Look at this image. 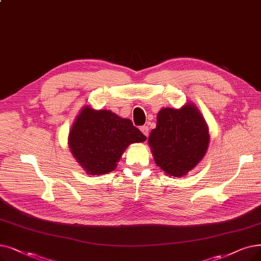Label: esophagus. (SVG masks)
<instances>
[{
  "label": "esophagus",
  "instance_id": "esophagus-1",
  "mask_svg": "<svg viewBox=\"0 0 261 261\" xmlns=\"http://www.w3.org/2000/svg\"><path fill=\"white\" fill-rule=\"evenodd\" d=\"M141 131L143 132L144 135H146V137H148L149 135V127L148 126H142Z\"/></svg>",
  "mask_w": 261,
  "mask_h": 261
}]
</instances>
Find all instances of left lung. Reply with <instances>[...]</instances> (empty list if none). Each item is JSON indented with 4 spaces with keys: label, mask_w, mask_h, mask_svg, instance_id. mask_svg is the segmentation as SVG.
<instances>
[{
    "label": "left lung",
    "mask_w": 261,
    "mask_h": 261,
    "mask_svg": "<svg viewBox=\"0 0 261 261\" xmlns=\"http://www.w3.org/2000/svg\"><path fill=\"white\" fill-rule=\"evenodd\" d=\"M156 119V128L148 139L156 165L174 177L187 175L207 151L209 134L205 120L192 105L180 110L162 109Z\"/></svg>",
    "instance_id": "1"
}]
</instances>
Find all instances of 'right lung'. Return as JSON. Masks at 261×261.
<instances>
[{"instance_id": "1", "label": "right lung", "mask_w": 261, "mask_h": 261, "mask_svg": "<svg viewBox=\"0 0 261 261\" xmlns=\"http://www.w3.org/2000/svg\"><path fill=\"white\" fill-rule=\"evenodd\" d=\"M145 140V135L130 119L89 107L83 108L69 132L70 150L90 175L114 171L123 150L130 144Z\"/></svg>"}]
</instances>
